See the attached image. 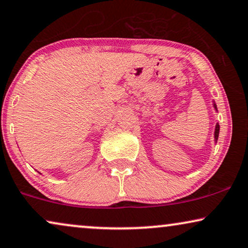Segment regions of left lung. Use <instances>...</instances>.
<instances>
[{"label": "left lung", "mask_w": 248, "mask_h": 248, "mask_svg": "<svg viewBox=\"0 0 248 248\" xmlns=\"http://www.w3.org/2000/svg\"><path fill=\"white\" fill-rule=\"evenodd\" d=\"M214 108H216V110H217V105L216 104H214ZM219 131H220V126L217 124L216 131H214V138H216V141L217 140V137H219Z\"/></svg>", "instance_id": "1"}]
</instances>
